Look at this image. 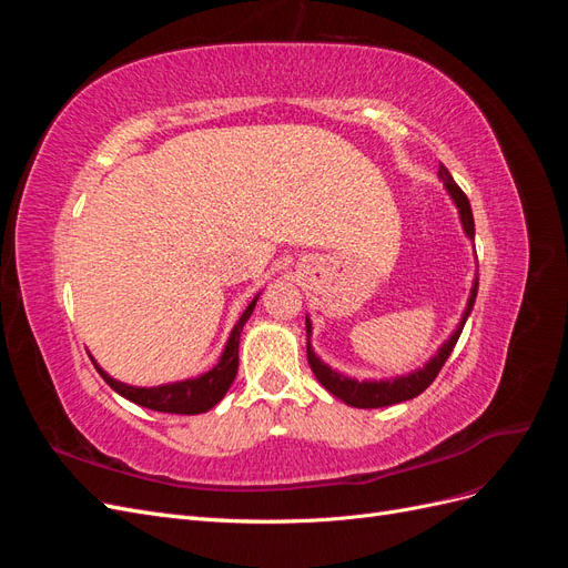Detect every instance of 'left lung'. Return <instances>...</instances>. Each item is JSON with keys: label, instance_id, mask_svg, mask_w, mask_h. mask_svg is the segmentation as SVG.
Listing matches in <instances>:
<instances>
[{"label": "left lung", "instance_id": "1", "mask_svg": "<svg viewBox=\"0 0 568 568\" xmlns=\"http://www.w3.org/2000/svg\"><path fill=\"white\" fill-rule=\"evenodd\" d=\"M438 178L443 180L445 192L450 194L453 203L457 205V213L462 220V230L467 234L471 242H474V215H471V205L469 199L464 196L462 189L455 184L453 175L448 173V168L440 163L438 168ZM476 291H478V280H474L471 286V294L467 301V307H464V315L457 324V329L453 332V336L443 343V346L436 351V355L428 359V363L415 372L403 374V376H393V379H365V382H357L353 376L341 374L336 369H332L326 363L315 355L313 346H311V334H313V324L311 317H305V332H307V365H311L313 374L317 376V382L329 390L332 395H336L338 400H343L351 407H363V409H374V407H386V405H395V403H405L417 398L419 393H424L428 386L434 384V379L438 376V372L443 369L445 359L450 357L455 343L464 329V322L471 315V307L476 303Z\"/></svg>", "mask_w": 568, "mask_h": 568}]
</instances>
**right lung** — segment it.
I'll list each match as a JSON object with an SVG mask.
<instances>
[{
	"label": "right lung",
	"mask_w": 568,
	"mask_h": 568,
	"mask_svg": "<svg viewBox=\"0 0 568 568\" xmlns=\"http://www.w3.org/2000/svg\"><path fill=\"white\" fill-rule=\"evenodd\" d=\"M257 296L248 303L244 315L239 317V322L234 324V329L225 343V351H222L217 365L205 374L194 376V379L161 384V386H151V388L130 386L123 382H115L113 376H109L97 365L94 357H92V363H94L97 372L104 376V382L115 393H120L123 398H128L134 405H142L146 409H156V412H168V415H201V412H209L211 407H215L222 398H225V393L230 390V386L234 382L236 369H239V338H242V329L253 313Z\"/></svg>",
	"instance_id": "1"
}]
</instances>
